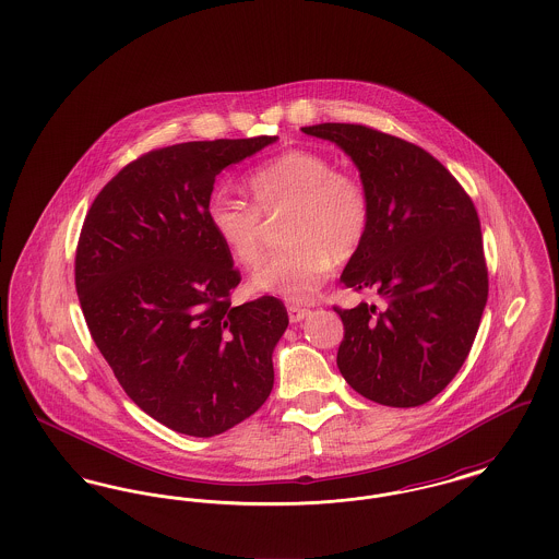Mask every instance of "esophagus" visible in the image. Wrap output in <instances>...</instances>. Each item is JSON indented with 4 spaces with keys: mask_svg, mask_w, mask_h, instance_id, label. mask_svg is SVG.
<instances>
[{
    "mask_svg": "<svg viewBox=\"0 0 559 559\" xmlns=\"http://www.w3.org/2000/svg\"><path fill=\"white\" fill-rule=\"evenodd\" d=\"M308 314H310V310H308V308L289 306V320H292V322H301V320L306 319Z\"/></svg>",
    "mask_w": 559,
    "mask_h": 559,
    "instance_id": "esophagus-1",
    "label": "esophagus"
}]
</instances>
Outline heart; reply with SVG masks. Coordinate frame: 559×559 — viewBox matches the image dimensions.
<instances>
[{
  "instance_id": "heart-1",
  "label": "heart",
  "mask_w": 559,
  "mask_h": 559,
  "mask_svg": "<svg viewBox=\"0 0 559 559\" xmlns=\"http://www.w3.org/2000/svg\"><path fill=\"white\" fill-rule=\"evenodd\" d=\"M255 206L230 194H213L207 224L242 267L264 258L267 219L281 217L287 245L260 267L249 287L292 304L308 301L326 283L333 262L352 260L371 228V197L360 178L337 171L322 153L292 148L247 178Z\"/></svg>"
}]
</instances>
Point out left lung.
Returning a JSON list of instances; mask_svg holds the SVG:
<instances>
[{"label": "left lung", "instance_id": "8db88e82", "mask_svg": "<svg viewBox=\"0 0 559 559\" xmlns=\"http://www.w3.org/2000/svg\"><path fill=\"white\" fill-rule=\"evenodd\" d=\"M301 132L335 142L371 197V228L342 283L383 306L333 308L344 322L337 367L365 399L419 406L463 367L488 299L478 212L421 146L356 123Z\"/></svg>", "mask_w": 559, "mask_h": 559}]
</instances>
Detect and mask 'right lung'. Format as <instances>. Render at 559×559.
Listing matches in <instances>:
<instances>
[{"label": "right lung", "mask_w": 559, "mask_h": 559, "mask_svg": "<svg viewBox=\"0 0 559 559\" xmlns=\"http://www.w3.org/2000/svg\"><path fill=\"white\" fill-rule=\"evenodd\" d=\"M272 142L151 151L98 192L81 228L75 287L92 340L126 394L178 433L217 436L274 385L287 310L272 295L230 306L240 272L207 224L215 176Z\"/></svg>", "instance_id": "1"}]
</instances>
